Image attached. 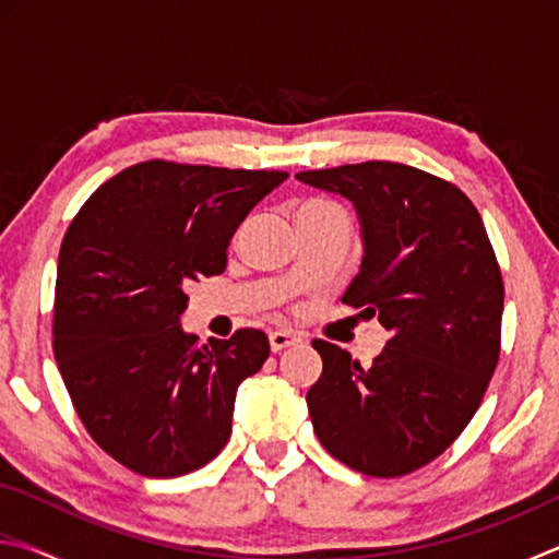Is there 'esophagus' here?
I'll return each mask as SVG.
<instances>
[{
  "instance_id": "34e87169",
  "label": "esophagus",
  "mask_w": 559,
  "mask_h": 559,
  "mask_svg": "<svg viewBox=\"0 0 559 559\" xmlns=\"http://www.w3.org/2000/svg\"><path fill=\"white\" fill-rule=\"evenodd\" d=\"M300 340L302 337L298 333H290V330H273V333L269 335V343H271L273 353H281V349L296 345V343H300Z\"/></svg>"
}]
</instances>
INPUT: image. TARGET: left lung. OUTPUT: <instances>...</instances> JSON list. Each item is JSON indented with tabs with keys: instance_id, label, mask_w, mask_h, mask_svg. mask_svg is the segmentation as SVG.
Here are the masks:
<instances>
[{
	"instance_id": "left-lung-1",
	"label": "left lung",
	"mask_w": 559,
	"mask_h": 559,
	"mask_svg": "<svg viewBox=\"0 0 559 559\" xmlns=\"http://www.w3.org/2000/svg\"><path fill=\"white\" fill-rule=\"evenodd\" d=\"M296 177L355 204L365 257L343 302L390 333L370 367L313 340L316 437L365 476H406L459 439L496 372L506 288L493 246L468 197L416 167L372 159Z\"/></svg>"
}]
</instances>
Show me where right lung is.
Instances as JSON below:
<instances>
[{"mask_svg":"<svg viewBox=\"0 0 559 559\" xmlns=\"http://www.w3.org/2000/svg\"><path fill=\"white\" fill-rule=\"evenodd\" d=\"M288 173L132 165L75 214L59 251L53 355L83 427L122 466L175 478L231 437L236 390L269 359L266 333H185V288L226 269L234 231Z\"/></svg>","mask_w":559,"mask_h":559,"instance_id":"obj_1","label":"right lung"}]
</instances>
